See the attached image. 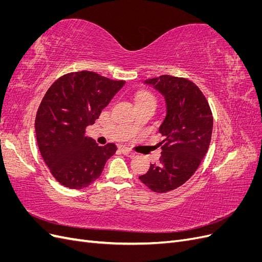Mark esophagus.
<instances>
[{
  "label": "esophagus",
  "instance_id": "obj_1",
  "mask_svg": "<svg viewBox=\"0 0 262 262\" xmlns=\"http://www.w3.org/2000/svg\"><path fill=\"white\" fill-rule=\"evenodd\" d=\"M121 152H122L123 155L128 156V157H133L134 155H136V154H134V153L132 152V150H130L129 148H121Z\"/></svg>",
  "mask_w": 262,
  "mask_h": 262
}]
</instances>
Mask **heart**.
Wrapping results in <instances>:
<instances>
[{"instance_id": "heart-1", "label": "heart", "mask_w": 262, "mask_h": 262, "mask_svg": "<svg viewBox=\"0 0 262 262\" xmlns=\"http://www.w3.org/2000/svg\"><path fill=\"white\" fill-rule=\"evenodd\" d=\"M144 100H153L155 101V98L154 96L150 93H147V92H142L138 95L137 97V102H140V101H144Z\"/></svg>"}]
</instances>
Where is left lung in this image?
Segmentation results:
<instances>
[{
    "label": "left lung",
    "instance_id": "1",
    "mask_svg": "<svg viewBox=\"0 0 262 262\" xmlns=\"http://www.w3.org/2000/svg\"><path fill=\"white\" fill-rule=\"evenodd\" d=\"M145 84L160 92L166 101V117L160 126L164 140L158 164L139 179L152 191L164 193L191 177L207 154L213 117L209 102L194 83L184 77L162 75Z\"/></svg>",
    "mask_w": 262,
    "mask_h": 262
}]
</instances>
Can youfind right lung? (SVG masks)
Instances as JSON below:
<instances>
[{"instance_id": "right-lung-1", "label": "right lung", "mask_w": 262, "mask_h": 262, "mask_svg": "<svg viewBox=\"0 0 262 262\" xmlns=\"http://www.w3.org/2000/svg\"><path fill=\"white\" fill-rule=\"evenodd\" d=\"M124 84L80 71L61 76L47 91L36 115V138L45 163L62 186L89 187L116 153L114 143L99 146L86 137V128Z\"/></svg>"}]
</instances>
